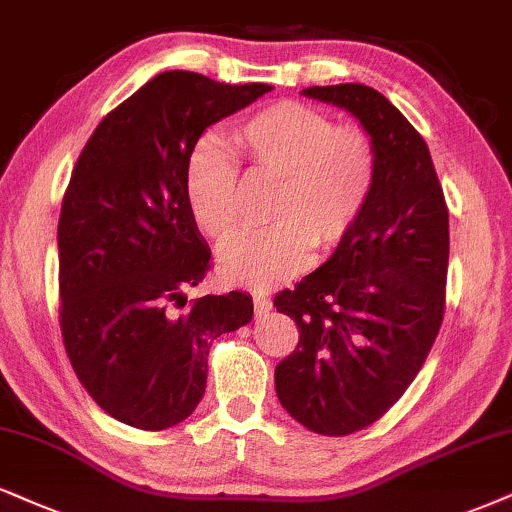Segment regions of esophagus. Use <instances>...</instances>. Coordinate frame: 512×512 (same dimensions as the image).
<instances>
[{
    "label": "esophagus",
    "instance_id": "obj_1",
    "mask_svg": "<svg viewBox=\"0 0 512 512\" xmlns=\"http://www.w3.org/2000/svg\"><path fill=\"white\" fill-rule=\"evenodd\" d=\"M252 304H255V314H267L274 304H271V300L264 293H255L252 295Z\"/></svg>",
    "mask_w": 512,
    "mask_h": 512
}]
</instances>
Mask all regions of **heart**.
<instances>
[{"label": "heart", "instance_id": "heart-1", "mask_svg": "<svg viewBox=\"0 0 512 512\" xmlns=\"http://www.w3.org/2000/svg\"><path fill=\"white\" fill-rule=\"evenodd\" d=\"M236 153L252 170L278 177L267 229L245 231L219 252L224 281L267 288L302 269L312 252L333 248L364 215L378 177V153L364 129L297 101H276L234 127ZM184 198L193 222L215 243L241 226L238 165L215 137H203L184 165Z\"/></svg>", "mask_w": 512, "mask_h": 512}]
</instances>
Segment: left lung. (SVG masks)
<instances>
[{
	"label": "left lung",
	"mask_w": 512,
	"mask_h": 512,
	"mask_svg": "<svg viewBox=\"0 0 512 512\" xmlns=\"http://www.w3.org/2000/svg\"><path fill=\"white\" fill-rule=\"evenodd\" d=\"M345 108L378 153L373 196L319 269L276 295L300 342L276 366V394L297 423L342 437L375 423L413 383L444 316L449 210L428 144L366 84L307 87Z\"/></svg>",
	"instance_id": "1"
}]
</instances>
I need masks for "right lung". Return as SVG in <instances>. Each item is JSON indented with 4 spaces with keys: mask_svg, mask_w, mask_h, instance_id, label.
Masks as SVG:
<instances>
[{
    "mask_svg": "<svg viewBox=\"0 0 512 512\" xmlns=\"http://www.w3.org/2000/svg\"><path fill=\"white\" fill-rule=\"evenodd\" d=\"M271 89L167 70L108 113L77 158L58 219L61 333L84 390L120 423L189 418L212 340L252 319L238 290L172 307L210 269L186 208V158L205 129Z\"/></svg>",
    "mask_w": 512,
    "mask_h": 512,
    "instance_id": "right-lung-1",
    "label": "right lung"
}]
</instances>
